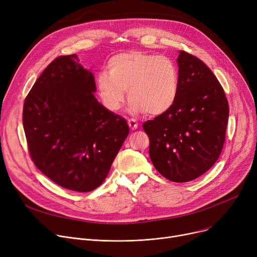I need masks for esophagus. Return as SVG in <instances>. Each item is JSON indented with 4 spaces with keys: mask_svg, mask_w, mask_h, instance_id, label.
Listing matches in <instances>:
<instances>
[{
    "mask_svg": "<svg viewBox=\"0 0 257 257\" xmlns=\"http://www.w3.org/2000/svg\"><path fill=\"white\" fill-rule=\"evenodd\" d=\"M128 125H129L131 130H136V129L139 128V123L137 121V119H134V118H129L128 119Z\"/></svg>",
    "mask_w": 257,
    "mask_h": 257,
    "instance_id": "obj_1",
    "label": "esophagus"
}]
</instances>
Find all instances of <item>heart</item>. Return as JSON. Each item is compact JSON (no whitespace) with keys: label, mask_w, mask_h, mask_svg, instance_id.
<instances>
[{"label":"heart","mask_w":257,"mask_h":257,"mask_svg":"<svg viewBox=\"0 0 257 257\" xmlns=\"http://www.w3.org/2000/svg\"><path fill=\"white\" fill-rule=\"evenodd\" d=\"M96 86L109 111L123 107L128 89L131 113L160 115L170 110L178 98L180 74L177 64L167 56L128 51L108 60L107 72L97 76Z\"/></svg>","instance_id":"obj_1"}]
</instances>
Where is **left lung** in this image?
I'll list each match as a JSON object with an SVG mask.
<instances>
[{"label":"left lung","mask_w":257,"mask_h":257,"mask_svg":"<svg viewBox=\"0 0 257 257\" xmlns=\"http://www.w3.org/2000/svg\"><path fill=\"white\" fill-rule=\"evenodd\" d=\"M178 98L170 110L143 125L155 169L174 182L194 180L218 160L225 142L229 107L209 67L184 51L177 58Z\"/></svg>","instance_id":"8db88e82"}]
</instances>
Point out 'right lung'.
Wrapping results in <instances>:
<instances>
[{
	"instance_id": "obj_1",
	"label": "right lung",
	"mask_w": 257,
	"mask_h": 257,
	"mask_svg": "<svg viewBox=\"0 0 257 257\" xmlns=\"http://www.w3.org/2000/svg\"><path fill=\"white\" fill-rule=\"evenodd\" d=\"M94 77L77 55L57 57L27 96L23 125L34 165L80 193L102 184L129 134L124 117L94 97Z\"/></svg>"
}]
</instances>
